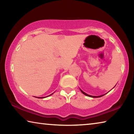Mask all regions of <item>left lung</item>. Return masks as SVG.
I'll use <instances>...</instances> for the list:
<instances>
[{"mask_svg": "<svg viewBox=\"0 0 134 134\" xmlns=\"http://www.w3.org/2000/svg\"><path fill=\"white\" fill-rule=\"evenodd\" d=\"M80 90H81V93H83L85 95H86V96H89V97H94V98H96V97H102V96H104V95L105 94H103V95H101V96H91V95H89V94H87V93H85L83 91H82V90H81V89H80Z\"/></svg>", "mask_w": 134, "mask_h": 134, "instance_id": "left-lung-1", "label": "left lung"}]
</instances>
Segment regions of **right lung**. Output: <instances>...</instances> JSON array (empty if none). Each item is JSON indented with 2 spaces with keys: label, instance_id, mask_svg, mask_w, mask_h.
I'll return each instance as SVG.
<instances>
[{
  "label": "right lung",
  "instance_id": "add662e5",
  "mask_svg": "<svg viewBox=\"0 0 134 134\" xmlns=\"http://www.w3.org/2000/svg\"><path fill=\"white\" fill-rule=\"evenodd\" d=\"M53 94V93H52V94H51L50 95H49V96H51V94ZM38 98H44V97H38Z\"/></svg>",
  "mask_w": 134,
  "mask_h": 134
}]
</instances>
